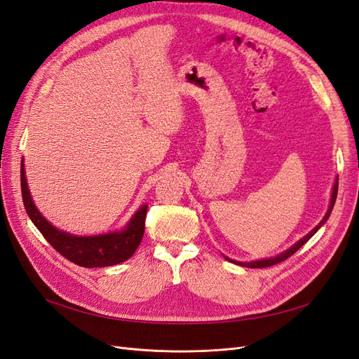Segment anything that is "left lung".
Here are the masks:
<instances>
[{
  "instance_id": "1",
  "label": "left lung",
  "mask_w": 359,
  "mask_h": 359,
  "mask_svg": "<svg viewBox=\"0 0 359 359\" xmlns=\"http://www.w3.org/2000/svg\"><path fill=\"white\" fill-rule=\"evenodd\" d=\"M337 190H339V178H335V181H334V186H332V191H331V199H330L328 211H327V214L323 215V219L320 220V223H319L316 227H313V229H311L306 236H302L301 240H298L295 244L290 245L287 250H285V252H281V253H278V255H276V256H273V257H264V259L250 260V262H238V260L231 259V257H227V256H224V255H223V257L227 260V262H232V264L241 265V266H245V268H266V266H271V265H276V264L283 262V260H286L287 257H290L293 253H295L297 250H299L304 244H306V243L310 240V238H311L314 233H316V232L320 229V227H322L325 223H327V220L330 219V215H331V212H332L335 199H337Z\"/></svg>"
}]
</instances>
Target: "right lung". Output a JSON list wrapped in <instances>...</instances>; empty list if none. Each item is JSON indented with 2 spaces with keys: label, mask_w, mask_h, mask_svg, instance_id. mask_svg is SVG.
<instances>
[{
  "label": "right lung",
  "mask_w": 359,
  "mask_h": 359,
  "mask_svg": "<svg viewBox=\"0 0 359 359\" xmlns=\"http://www.w3.org/2000/svg\"><path fill=\"white\" fill-rule=\"evenodd\" d=\"M20 189H22L24 205L31 222L60 255L76 265L83 268L118 265L132 257L142 241L148 203L140 206L121 229L99 235H73L58 229L39 211L28 189L24 160L20 163Z\"/></svg>",
  "instance_id": "add662e5"
}]
</instances>
